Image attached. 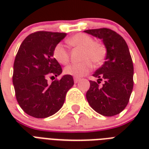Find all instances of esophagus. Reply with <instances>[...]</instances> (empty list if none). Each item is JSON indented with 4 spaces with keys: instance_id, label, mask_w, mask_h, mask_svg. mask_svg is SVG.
Here are the masks:
<instances>
[{
    "instance_id": "obj_1",
    "label": "esophagus",
    "mask_w": 149,
    "mask_h": 149,
    "mask_svg": "<svg viewBox=\"0 0 149 149\" xmlns=\"http://www.w3.org/2000/svg\"><path fill=\"white\" fill-rule=\"evenodd\" d=\"M73 79H74L75 83H76V84H77V83H78V82L80 80V78H79V77H74V78H73Z\"/></svg>"
}]
</instances>
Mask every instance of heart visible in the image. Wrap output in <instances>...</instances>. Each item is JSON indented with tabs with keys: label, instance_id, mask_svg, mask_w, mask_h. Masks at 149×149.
<instances>
[{
	"label": "heart",
	"instance_id": "1",
	"mask_svg": "<svg viewBox=\"0 0 149 149\" xmlns=\"http://www.w3.org/2000/svg\"><path fill=\"white\" fill-rule=\"evenodd\" d=\"M67 43L73 47L82 49L79 63L67 65L64 69L65 74L75 77H81L88 73L93 68V62L95 65H100L106 56V49L98 42H94L93 38L86 34L79 33L67 39ZM53 57L60 64L65 65L70 61V53L63 43H58L53 49Z\"/></svg>",
	"mask_w": 149,
	"mask_h": 149
}]
</instances>
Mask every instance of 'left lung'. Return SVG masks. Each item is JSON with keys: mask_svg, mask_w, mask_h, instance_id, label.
<instances>
[{"mask_svg": "<svg viewBox=\"0 0 149 149\" xmlns=\"http://www.w3.org/2000/svg\"><path fill=\"white\" fill-rule=\"evenodd\" d=\"M87 34L102 39L107 49L106 61L93 74L97 83L91 80L86 100L97 113L107 117L120 113L128 104L133 90L134 66L125 40L109 29H90ZM103 79L101 88L99 84Z\"/></svg>", "mask_w": 149, "mask_h": 149, "instance_id": "8db88e82", "label": "left lung"}]
</instances>
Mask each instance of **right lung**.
<instances>
[{"mask_svg": "<svg viewBox=\"0 0 149 149\" xmlns=\"http://www.w3.org/2000/svg\"><path fill=\"white\" fill-rule=\"evenodd\" d=\"M65 36L59 32L36 31L24 38L17 51L12 77L15 96L22 110L31 117L45 118L56 113L74 84L70 75L48 84L49 77H58L63 72L53 58V49Z\"/></svg>", "mask_w": 149, "mask_h": 149, "instance_id": "right-lung-1", "label": "right lung"}]
</instances>
